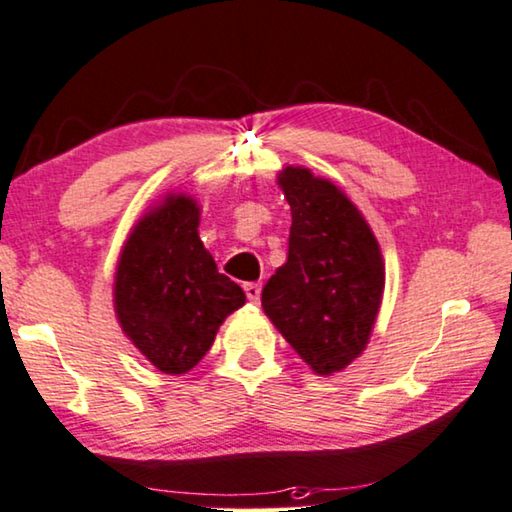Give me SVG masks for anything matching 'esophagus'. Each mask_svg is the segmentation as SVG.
Wrapping results in <instances>:
<instances>
[{"mask_svg":"<svg viewBox=\"0 0 512 512\" xmlns=\"http://www.w3.org/2000/svg\"><path fill=\"white\" fill-rule=\"evenodd\" d=\"M243 292H246L248 301L257 303L259 301V294H262V285H259V282H246V285H243Z\"/></svg>","mask_w":512,"mask_h":512,"instance_id":"34e87169","label":"esophagus"}]
</instances>
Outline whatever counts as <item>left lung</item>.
I'll use <instances>...</instances> for the list:
<instances>
[{"instance_id": "1", "label": "left lung", "mask_w": 512, "mask_h": 512, "mask_svg": "<svg viewBox=\"0 0 512 512\" xmlns=\"http://www.w3.org/2000/svg\"><path fill=\"white\" fill-rule=\"evenodd\" d=\"M278 183L292 209L287 262L262 289V308L317 375L363 354L384 294L379 243L352 200L308 167Z\"/></svg>"}]
</instances>
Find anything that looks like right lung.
Here are the masks:
<instances>
[{
    "instance_id": "right-lung-1",
    "label": "right lung",
    "mask_w": 512,
    "mask_h": 512,
    "mask_svg": "<svg viewBox=\"0 0 512 512\" xmlns=\"http://www.w3.org/2000/svg\"><path fill=\"white\" fill-rule=\"evenodd\" d=\"M200 207L167 195L137 220L121 248L114 310L126 338L165 375H183L209 352L220 324L246 303L197 234Z\"/></svg>"
}]
</instances>
